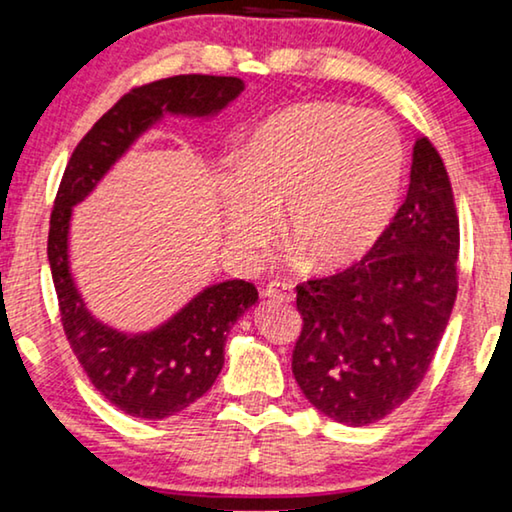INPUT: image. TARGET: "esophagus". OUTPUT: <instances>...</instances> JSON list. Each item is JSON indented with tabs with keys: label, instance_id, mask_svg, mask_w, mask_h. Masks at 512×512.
Returning a JSON list of instances; mask_svg holds the SVG:
<instances>
[{
	"label": "esophagus",
	"instance_id": "34e87169",
	"mask_svg": "<svg viewBox=\"0 0 512 512\" xmlns=\"http://www.w3.org/2000/svg\"><path fill=\"white\" fill-rule=\"evenodd\" d=\"M266 299H278V301H292L294 299V287L287 280H271L269 285L264 287Z\"/></svg>",
	"mask_w": 512,
	"mask_h": 512
}]
</instances>
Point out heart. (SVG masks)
Wrapping results in <instances>:
<instances>
[{"label": "heart", "instance_id": "obj_1", "mask_svg": "<svg viewBox=\"0 0 512 512\" xmlns=\"http://www.w3.org/2000/svg\"><path fill=\"white\" fill-rule=\"evenodd\" d=\"M406 171L399 129L378 111L308 102L271 115L250 136L241 164L220 176L229 241L253 255L287 239L320 269H343L376 248L390 227Z\"/></svg>", "mask_w": 512, "mask_h": 512}]
</instances>
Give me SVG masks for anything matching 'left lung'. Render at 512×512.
<instances>
[{
    "mask_svg": "<svg viewBox=\"0 0 512 512\" xmlns=\"http://www.w3.org/2000/svg\"><path fill=\"white\" fill-rule=\"evenodd\" d=\"M457 255L450 176L420 136L406 201L376 248L345 271L297 285L304 325L292 373L320 413L364 427L410 399L455 306Z\"/></svg>",
    "mask_w": 512,
    "mask_h": 512,
    "instance_id": "left-lung-1",
    "label": "left lung"
}]
</instances>
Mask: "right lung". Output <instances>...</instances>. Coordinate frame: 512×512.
<instances>
[{
    "instance_id": "right-lung-1",
    "label": "right lung",
    "mask_w": 512,
    "mask_h": 512,
    "mask_svg": "<svg viewBox=\"0 0 512 512\" xmlns=\"http://www.w3.org/2000/svg\"><path fill=\"white\" fill-rule=\"evenodd\" d=\"M243 92L236 76H171L132 88L99 118L71 153L48 229V262L60 318L90 383L122 413L164 420L211 390L225 364L227 331L257 301L246 280L206 287L174 318L146 334H125L95 320L69 271L71 208L95 190L115 160L164 113L211 118Z\"/></svg>"
}]
</instances>
